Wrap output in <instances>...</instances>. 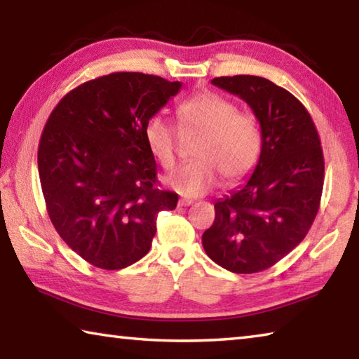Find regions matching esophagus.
<instances>
[{"label":"esophagus","instance_id":"esophagus-1","mask_svg":"<svg viewBox=\"0 0 359 359\" xmlns=\"http://www.w3.org/2000/svg\"><path fill=\"white\" fill-rule=\"evenodd\" d=\"M191 204H193V199H190V198L179 199V208H187V205H191Z\"/></svg>","mask_w":359,"mask_h":359}]
</instances>
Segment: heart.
Returning a JSON list of instances; mask_svg holds the SVG:
<instances>
[{
    "mask_svg": "<svg viewBox=\"0 0 359 359\" xmlns=\"http://www.w3.org/2000/svg\"><path fill=\"white\" fill-rule=\"evenodd\" d=\"M185 128L201 137L194 145L196 160L180 166L168 177V184L187 196H198L214 188L220 175L236 182L252 171L261 150L257 118L239 112L234 102L214 92L190 96L175 107ZM145 144L151 156L165 169L175 165V131L161 115L149 118L144 128Z\"/></svg>",
    "mask_w": 359,
    "mask_h": 359,
    "instance_id": "obj_1",
    "label": "heart"
}]
</instances>
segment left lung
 <instances>
[{
	"instance_id": "1",
	"label": "left lung",
	"mask_w": 359,
	"mask_h": 359,
	"mask_svg": "<svg viewBox=\"0 0 359 359\" xmlns=\"http://www.w3.org/2000/svg\"><path fill=\"white\" fill-rule=\"evenodd\" d=\"M212 83L252 107L261 151L250 177L215 201L203 247L224 269L253 274L287 257L311 229L323 191V151L311 115L285 88L258 76Z\"/></svg>"
}]
</instances>
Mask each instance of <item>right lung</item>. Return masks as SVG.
I'll list each match as a JSON object with an SVG mask.
<instances>
[{"instance_id": "1", "label": "right lung", "mask_w": 359, "mask_h": 359, "mask_svg": "<svg viewBox=\"0 0 359 359\" xmlns=\"http://www.w3.org/2000/svg\"><path fill=\"white\" fill-rule=\"evenodd\" d=\"M180 88L158 76L112 72L79 85L47 120L38 169L48 217L71 250L100 269L145 257L158 212L177 205V193L156 187L144 128Z\"/></svg>"}]
</instances>
